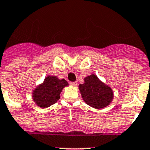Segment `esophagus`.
<instances>
[{
    "label": "esophagus",
    "instance_id": "obj_1",
    "mask_svg": "<svg viewBox=\"0 0 150 150\" xmlns=\"http://www.w3.org/2000/svg\"><path fill=\"white\" fill-rule=\"evenodd\" d=\"M70 84L72 86H76L77 85V82H70Z\"/></svg>",
    "mask_w": 150,
    "mask_h": 150
}]
</instances>
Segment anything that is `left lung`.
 <instances>
[{"label": "left lung", "instance_id": "1", "mask_svg": "<svg viewBox=\"0 0 150 150\" xmlns=\"http://www.w3.org/2000/svg\"><path fill=\"white\" fill-rule=\"evenodd\" d=\"M84 83L79 88L83 100L86 103L95 109H102L110 104L113 99L112 90L103 83L97 75L86 77Z\"/></svg>", "mask_w": 150, "mask_h": 150}]
</instances>
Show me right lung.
Returning <instances> with one entry per match:
<instances>
[{
    "label": "right lung",
    "mask_w": 150,
    "mask_h": 150,
    "mask_svg": "<svg viewBox=\"0 0 150 150\" xmlns=\"http://www.w3.org/2000/svg\"><path fill=\"white\" fill-rule=\"evenodd\" d=\"M68 85L65 79H59L57 76H47L42 84L34 90V101L41 108L49 107L60 98L61 91Z\"/></svg>",
    "instance_id": "1"
}]
</instances>
